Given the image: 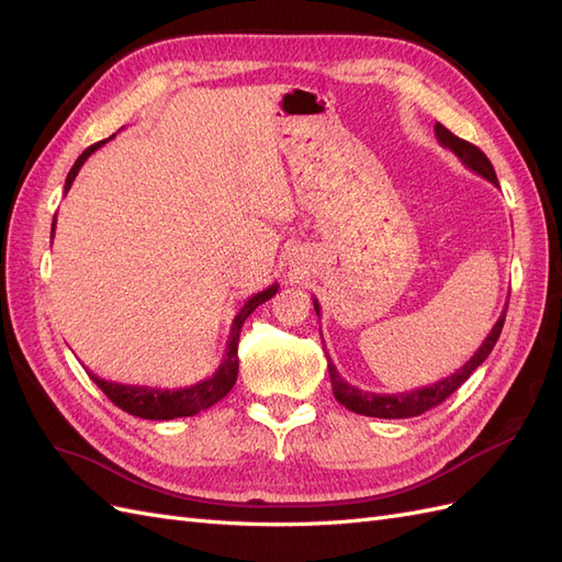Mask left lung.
<instances>
[{
    "label": "left lung",
    "mask_w": 562,
    "mask_h": 562,
    "mask_svg": "<svg viewBox=\"0 0 562 562\" xmlns=\"http://www.w3.org/2000/svg\"><path fill=\"white\" fill-rule=\"evenodd\" d=\"M434 131H436L438 143L443 145V147H448L452 155H457L459 161H462L469 168V171L479 173L481 178L490 180L492 184H497L495 168H492L490 159L483 155L479 147L462 140V138H457V135L450 133L443 124H436ZM314 310L321 316V304H318L316 297H314ZM506 310H508V304L504 307V312L497 318L495 326H492L490 335L483 339V345L479 347V351H475L462 368L454 370L452 375H448L443 380H438V382H434L429 386H419V389H413V391H405V394H372V391H363L359 386L349 384L342 375H339L335 363L330 361V356L326 353L328 356L330 384H333V394H335L337 403H342L347 411H351L356 415L380 417V419H405V417H417L422 413L431 411V407L443 403L454 389L462 386L471 378V372L487 359L492 349H495L497 339L502 335V328H504Z\"/></svg>",
    "instance_id": "left-lung-1"
}]
</instances>
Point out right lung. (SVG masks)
Returning <instances> with one entry per match:
<instances>
[{
    "label": "right lung",
    "instance_id": "right-lung-1",
    "mask_svg": "<svg viewBox=\"0 0 562 562\" xmlns=\"http://www.w3.org/2000/svg\"><path fill=\"white\" fill-rule=\"evenodd\" d=\"M110 140V138H108ZM108 140L103 143H95L89 149L81 151V157L75 161V166L70 168V173L65 178V194L70 192V187L79 173V168L83 166L93 151L98 147H103ZM56 234V217H54V225H50V239H54ZM279 291V283L265 288V291L255 293L252 297L246 300V304L241 307V312L234 316L232 321V330H229V339H227V347H225V356H223V363L213 372L211 378L201 380L196 384L190 386H180V389H159V386H145V384H122V382H112V380H103L93 375L91 370L89 378L103 389V394L114 403L126 411L133 417H143V419H176V417H192L201 411H206V407L215 405L217 401H223L234 382L236 375H239V356H236V345H239V335H241V326L244 321L260 307L262 302H267L269 297H274Z\"/></svg>",
    "mask_w": 562,
    "mask_h": 562
}]
</instances>
